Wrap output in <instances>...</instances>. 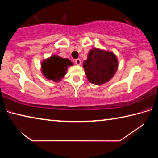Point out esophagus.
Wrapping results in <instances>:
<instances>
[{
  "label": "esophagus",
  "instance_id": "esophagus-1",
  "mask_svg": "<svg viewBox=\"0 0 158 158\" xmlns=\"http://www.w3.org/2000/svg\"><path fill=\"white\" fill-rule=\"evenodd\" d=\"M74 62H75L77 65H81V59H80V58H77V59H76Z\"/></svg>",
  "mask_w": 158,
  "mask_h": 158
}]
</instances>
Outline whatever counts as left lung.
Listing matches in <instances>:
<instances>
[{
  "label": "left lung",
  "instance_id": "left-lung-1",
  "mask_svg": "<svg viewBox=\"0 0 158 158\" xmlns=\"http://www.w3.org/2000/svg\"><path fill=\"white\" fill-rule=\"evenodd\" d=\"M118 65L117 57L113 52L98 48L90 49L87 59L83 63L88 80L95 85L110 81L116 73Z\"/></svg>",
  "mask_w": 158,
  "mask_h": 158
}]
</instances>
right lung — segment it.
Instances as JSON below:
<instances>
[{
    "instance_id": "obj_1",
    "label": "right lung",
    "mask_w": 158,
    "mask_h": 158,
    "mask_svg": "<svg viewBox=\"0 0 158 158\" xmlns=\"http://www.w3.org/2000/svg\"><path fill=\"white\" fill-rule=\"evenodd\" d=\"M73 65V63L68 58L53 55L42 61L41 64L42 73L47 79L58 82L65 75L68 67Z\"/></svg>"
}]
</instances>
